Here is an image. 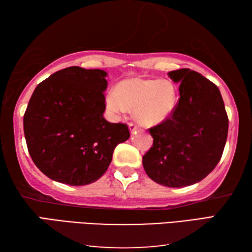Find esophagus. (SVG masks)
<instances>
[{
    "label": "esophagus",
    "instance_id": "34e87169",
    "mask_svg": "<svg viewBox=\"0 0 252 252\" xmlns=\"http://www.w3.org/2000/svg\"><path fill=\"white\" fill-rule=\"evenodd\" d=\"M128 128H129V130H130V132H133V131H136L137 130V125L135 124V123H129V124H128Z\"/></svg>",
    "mask_w": 252,
    "mask_h": 252
}]
</instances>
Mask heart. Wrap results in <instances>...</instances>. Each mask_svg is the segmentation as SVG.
Masks as SVG:
<instances>
[{"label": "heart", "instance_id": "1", "mask_svg": "<svg viewBox=\"0 0 252 252\" xmlns=\"http://www.w3.org/2000/svg\"><path fill=\"white\" fill-rule=\"evenodd\" d=\"M176 89L167 79L128 78L105 95V106L112 115L125 114L133 109L138 123L155 126L165 122L175 110Z\"/></svg>", "mask_w": 252, "mask_h": 252}]
</instances>
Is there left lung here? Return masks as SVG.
I'll list each match as a JSON object with an SVG mask.
<instances>
[{
	"instance_id": "1",
	"label": "left lung",
	"mask_w": 252,
	"mask_h": 252,
	"mask_svg": "<svg viewBox=\"0 0 252 252\" xmlns=\"http://www.w3.org/2000/svg\"><path fill=\"white\" fill-rule=\"evenodd\" d=\"M179 86L178 103L165 122L149 129L153 145L142 158L153 182L186 187L202 181L223 155L228 117L219 88L189 68L169 71Z\"/></svg>"
}]
</instances>
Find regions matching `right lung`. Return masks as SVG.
Returning a JSON list of instances; mask_svg holds the SVG:
<instances>
[{
	"instance_id": "1",
	"label": "right lung",
	"mask_w": 252,
	"mask_h": 252,
	"mask_svg": "<svg viewBox=\"0 0 252 252\" xmlns=\"http://www.w3.org/2000/svg\"><path fill=\"white\" fill-rule=\"evenodd\" d=\"M107 73L71 66L40 83L24 115L29 155L49 178L70 186L97 181L130 133L103 117Z\"/></svg>"
}]
</instances>
